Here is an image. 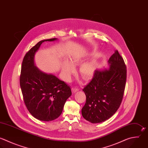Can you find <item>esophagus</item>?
<instances>
[{
	"label": "esophagus",
	"instance_id": "esophagus-1",
	"mask_svg": "<svg viewBox=\"0 0 148 148\" xmlns=\"http://www.w3.org/2000/svg\"><path fill=\"white\" fill-rule=\"evenodd\" d=\"M72 92H73V93H75V92H77V91H79V88L75 87H72Z\"/></svg>",
	"mask_w": 148,
	"mask_h": 148
}]
</instances>
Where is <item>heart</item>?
<instances>
[{"mask_svg":"<svg viewBox=\"0 0 148 148\" xmlns=\"http://www.w3.org/2000/svg\"><path fill=\"white\" fill-rule=\"evenodd\" d=\"M87 56L86 53H80L72 56L70 61H64L61 68L62 74L66 81H69L71 75L75 72L74 66L82 64ZM97 63L94 61H90L82 64L79 67V73L84 80H89L93 77L97 71Z\"/></svg>","mask_w":148,"mask_h":148,"instance_id":"obj_1","label":"heart"}]
</instances>
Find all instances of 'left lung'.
I'll return each instance as SVG.
<instances>
[{
    "instance_id": "1",
    "label": "left lung",
    "mask_w": 148,
    "mask_h": 148,
    "mask_svg": "<svg viewBox=\"0 0 148 148\" xmlns=\"http://www.w3.org/2000/svg\"><path fill=\"white\" fill-rule=\"evenodd\" d=\"M109 68L97 69L91 81L83 91L86 102L82 109L83 117L92 123H102L119 109L126 82V67L117 50L108 61Z\"/></svg>"
}]
</instances>
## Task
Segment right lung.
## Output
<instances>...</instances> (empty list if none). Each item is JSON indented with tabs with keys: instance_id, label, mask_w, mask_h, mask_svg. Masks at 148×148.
<instances>
[{
	"instance_id": "add662e5",
	"label": "right lung",
	"mask_w": 148,
	"mask_h": 148,
	"mask_svg": "<svg viewBox=\"0 0 148 148\" xmlns=\"http://www.w3.org/2000/svg\"><path fill=\"white\" fill-rule=\"evenodd\" d=\"M57 40L53 38L38 42L25 54L21 66L20 81L25 104L30 113L42 121L58 118L72 95L70 87L64 82L40 71L35 65V56L42 43Z\"/></svg>"
}]
</instances>
